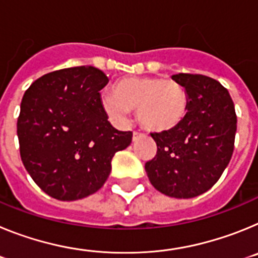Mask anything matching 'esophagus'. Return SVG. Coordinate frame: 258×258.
Wrapping results in <instances>:
<instances>
[{
    "label": "esophagus",
    "instance_id": "34e87169",
    "mask_svg": "<svg viewBox=\"0 0 258 258\" xmlns=\"http://www.w3.org/2000/svg\"><path fill=\"white\" fill-rule=\"evenodd\" d=\"M141 137H142V134L138 133V132H134V133H133V142H137V141L140 140Z\"/></svg>",
    "mask_w": 258,
    "mask_h": 258
}]
</instances>
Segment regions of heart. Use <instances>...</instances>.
<instances>
[{
  "label": "heart",
  "instance_id": "1",
  "mask_svg": "<svg viewBox=\"0 0 258 258\" xmlns=\"http://www.w3.org/2000/svg\"><path fill=\"white\" fill-rule=\"evenodd\" d=\"M102 108L116 121H125L137 109L138 121L146 131L169 132L187 115L188 97L183 86L163 76L124 77L113 85V94H104Z\"/></svg>",
  "mask_w": 258,
  "mask_h": 258
}]
</instances>
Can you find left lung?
Masks as SVG:
<instances>
[{
  "instance_id": "left-lung-1",
  "label": "left lung",
  "mask_w": 258,
  "mask_h": 258,
  "mask_svg": "<svg viewBox=\"0 0 258 258\" xmlns=\"http://www.w3.org/2000/svg\"><path fill=\"white\" fill-rule=\"evenodd\" d=\"M172 79L187 93V115L172 131L151 134L157 152L145 169L157 191L190 199L208 191L229 165L236 133L235 107L217 80L192 74Z\"/></svg>"
}]
</instances>
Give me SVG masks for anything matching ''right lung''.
<instances>
[{
  "instance_id": "1",
  "label": "right lung",
  "mask_w": 258,
  "mask_h": 258,
  "mask_svg": "<svg viewBox=\"0 0 258 258\" xmlns=\"http://www.w3.org/2000/svg\"><path fill=\"white\" fill-rule=\"evenodd\" d=\"M108 83L92 66L44 75L24 93L17 133L20 157L49 197L72 202L97 192L111 160L132 143V132L111 125L99 90Z\"/></svg>"
}]
</instances>
